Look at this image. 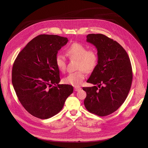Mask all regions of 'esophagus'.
<instances>
[{"instance_id":"34e87169","label":"esophagus","mask_w":148,"mask_h":148,"mask_svg":"<svg viewBox=\"0 0 148 148\" xmlns=\"http://www.w3.org/2000/svg\"><path fill=\"white\" fill-rule=\"evenodd\" d=\"M81 89V88L80 87H75V88H74V91H79Z\"/></svg>"}]
</instances>
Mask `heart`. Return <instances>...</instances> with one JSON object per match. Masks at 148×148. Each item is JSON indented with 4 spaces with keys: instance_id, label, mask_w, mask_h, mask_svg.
Instances as JSON below:
<instances>
[{
    "instance_id": "heart-1",
    "label": "heart",
    "mask_w": 148,
    "mask_h": 148,
    "mask_svg": "<svg viewBox=\"0 0 148 148\" xmlns=\"http://www.w3.org/2000/svg\"><path fill=\"white\" fill-rule=\"evenodd\" d=\"M66 54L70 60H77L76 69L78 70L70 73L63 79V81L73 86L78 87L85 78V72L83 71L91 73L97 67L98 62V54L95 50H88L86 46L79 43H74L69 46L66 49ZM55 62L59 71H66V59L64 56L57 54Z\"/></svg>"
}]
</instances>
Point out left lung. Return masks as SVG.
I'll list each match as a JSON object with an SVG mask.
<instances>
[{"label": "left lung", "instance_id": "1", "mask_svg": "<svg viewBox=\"0 0 148 148\" xmlns=\"http://www.w3.org/2000/svg\"><path fill=\"white\" fill-rule=\"evenodd\" d=\"M87 41L95 46L98 64L87 82L97 86L83 87L87 93L84 105L91 113L100 116L116 111L131 89L132 70L129 56L116 41L102 34H89Z\"/></svg>", "mask_w": 148, "mask_h": 148}]
</instances>
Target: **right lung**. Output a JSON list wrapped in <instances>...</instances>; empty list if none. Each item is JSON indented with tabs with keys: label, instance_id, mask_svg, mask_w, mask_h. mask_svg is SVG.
<instances>
[{
	"label": "right lung",
	"instance_id": "obj_1",
	"mask_svg": "<svg viewBox=\"0 0 148 148\" xmlns=\"http://www.w3.org/2000/svg\"><path fill=\"white\" fill-rule=\"evenodd\" d=\"M68 41L57 35H38L14 62L12 81L14 91L23 107L35 117L48 119L57 114L73 92L72 86L58 84L60 71L55 62L58 51ZM52 84L55 86L51 88Z\"/></svg>",
	"mask_w": 148,
	"mask_h": 148
}]
</instances>
